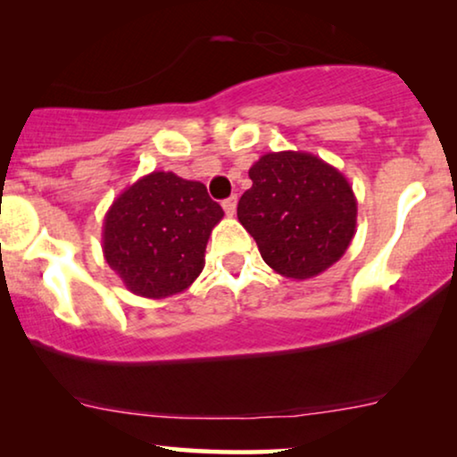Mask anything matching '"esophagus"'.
<instances>
[{"mask_svg": "<svg viewBox=\"0 0 457 457\" xmlns=\"http://www.w3.org/2000/svg\"><path fill=\"white\" fill-rule=\"evenodd\" d=\"M236 206H238V196H229V198L223 200V211H225V215H228V217H234Z\"/></svg>", "mask_w": 457, "mask_h": 457, "instance_id": "obj_1", "label": "esophagus"}]
</instances>
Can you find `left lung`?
<instances>
[{
	"mask_svg": "<svg viewBox=\"0 0 457 457\" xmlns=\"http://www.w3.org/2000/svg\"><path fill=\"white\" fill-rule=\"evenodd\" d=\"M238 219L279 276L309 279L337 263L357 225V200L337 167L309 152H270L248 171Z\"/></svg>",
	"mask_w": 457,
	"mask_h": 457,
	"instance_id": "8db88e82",
	"label": "left lung"
}]
</instances>
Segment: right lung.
I'll return each instance as SVG.
<instances>
[{
    "mask_svg": "<svg viewBox=\"0 0 457 457\" xmlns=\"http://www.w3.org/2000/svg\"><path fill=\"white\" fill-rule=\"evenodd\" d=\"M223 219L204 184L152 171L120 192L104 217L102 251L127 290L165 299L192 286L206 242Z\"/></svg>",
    "mask_w": 457,
    "mask_h": 457,
    "instance_id": "add662e5",
    "label": "right lung"
}]
</instances>
